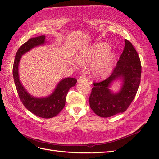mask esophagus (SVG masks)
I'll use <instances>...</instances> for the list:
<instances>
[{
	"instance_id": "obj_1",
	"label": "esophagus",
	"mask_w": 159,
	"mask_h": 159,
	"mask_svg": "<svg viewBox=\"0 0 159 159\" xmlns=\"http://www.w3.org/2000/svg\"><path fill=\"white\" fill-rule=\"evenodd\" d=\"M88 79L87 78H85V77H84V76H81L80 78L78 79V83L81 84V83H83V82H85V83H87L88 82Z\"/></svg>"
}]
</instances>
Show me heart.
I'll list each match as a JSON object with an SVG mask.
<instances>
[{
    "label": "heart",
    "instance_id": "obj_1",
    "mask_svg": "<svg viewBox=\"0 0 159 159\" xmlns=\"http://www.w3.org/2000/svg\"><path fill=\"white\" fill-rule=\"evenodd\" d=\"M109 49L110 46L107 43H95L81 49L72 64L78 68L82 64L91 63L89 74L92 78L98 80L107 78L111 73L116 60L115 53Z\"/></svg>",
    "mask_w": 159,
    "mask_h": 159
}]
</instances>
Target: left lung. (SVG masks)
<instances>
[{
  "mask_svg": "<svg viewBox=\"0 0 159 159\" xmlns=\"http://www.w3.org/2000/svg\"><path fill=\"white\" fill-rule=\"evenodd\" d=\"M140 58L132 44L125 40V47L117 66L108 78L93 83L89 98L93 112L101 117H109L125 111L135 97L141 82ZM121 79L122 85L116 93L109 88L114 81Z\"/></svg>",
  "mask_w": 159,
  "mask_h": 159,
  "instance_id": "left-lung-1",
  "label": "left lung"
}]
</instances>
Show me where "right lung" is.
Wrapping results in <instances>:
<instances>
[{"label": "right lung", "instance_id": "add662e5", "mask_svg": "<svg viewBox=\"0 0 159 159\" xmlns=\"http://www.w3.org/2000/svg\"><path fill=\"white\" fill-rule=\"evenodd\" d=\"M45 39V36L32 38L19 48L14 59L12 73L18 96L25 107L36 116L49 119L55 117L63 109L67 94L70 89L75 85L77 80L72 78L62 79L57 84L54 91L44 98H36L28 92L19 78V63L22 55L34 48L45 44L46 42Z\"/></svg>", "mask_w": 159, "mask_h": 159}]
</instances>
